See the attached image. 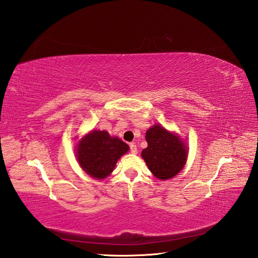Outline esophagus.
Listing matches in <instances>:
<instances>
[{
    "label": "esophagus",
    "instance_id": "esophagus-1",
    "mask_svg": "<svg viewBox=\"0 0 258 258\" xmlns=\"http://www.w3.org/2000/svg\"><path fill=\"white\" fill-rule=\"evenodd\" d=\"M130 152L131 153H134V154H136L137 152H138V149H137V146L135 145V144H130Z\"/></svg>",
    "mask_w": 258,
    "mask_h": 258
}]
</instances>
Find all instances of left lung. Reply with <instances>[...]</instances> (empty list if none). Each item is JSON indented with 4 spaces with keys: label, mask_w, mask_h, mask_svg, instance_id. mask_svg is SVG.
Here are the masks:
<instances>
[{
    "label": "left lung",
    "mask_w": 258,
    "mask_h": 258,
    "mask_svg": "<svg viewBox=\"0 0 258 258\" xmlns=\"http://www.w3.org/2000/svg\"><path fill=\"white\" fill-rule=\"evenodd\" d=\"M148 147L141 152L149 170L160 180L176 175L184 167L187 147L180 137L170 133L162 125L154 124L146 133Z\"/></svg>",
    "instance_id": "obj_1"
}]
</instances>
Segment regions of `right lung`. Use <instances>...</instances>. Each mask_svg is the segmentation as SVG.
<instances>
[{"label": "right lung", "instance_id": "obj_1", "mask_svg": "<svg viewBox=\"0 0 258 258\" xmlns=\"http://www.w3.org/2000/svg\"><path fill=\"white\" fill-rule=\"evenodd\" d=\"M129 146L105 130H93L78 142L76 158L82 169L94 179L102 180L110 175L120 157Z\"/></svg>", "mask_w": 258, "mask_h": 258}]
</instances>
